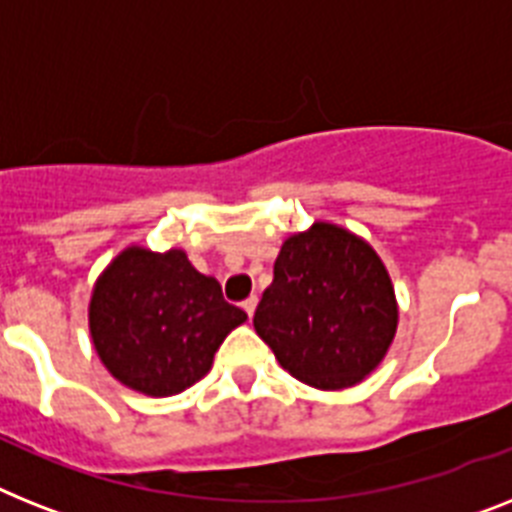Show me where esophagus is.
<instances>
[{"label":"esophagus","instance_id":"obj_1","mask_svg":"<svg viewBox=\"0 0 512 512\" xmlns=\"http://www.w3.org/2000/svg\"><path fill=\"white\" fill-rule=\"evenodd\" d=\"M256 303H259V298H256V295L246 298V301H243V311H246L248 316H253V311H256Z\"/></svg>","mask_w":512,"mask_h":512}]
</instances>
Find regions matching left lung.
<instances>
[{"instance_id": "obj_1", "label": "left lung", "mask_w": 512, "mask_h": 512, "mask_svg": "<svg viewBox=\"0 0 512 512\" xmlns=\"http://www.w3.org/2000/svg\"><path fill=\"white\" fill-rule=\"evenodd\" d=\"M253 327L295 379L342 390L379 366L398 329V303L366 240L316 222L282 243Z\"/></svg>"}]
</instances>
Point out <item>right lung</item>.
Instances as JSON below:
<instances>
[{"label":"right lung","mask_w":512,"mask_h":512,"mask_svg":"<svg viewBox=\"0 0 512 512\" xmlns=\"http://www.w3.org/2000/svg\"><path fill=\"white\" fill-rule=\"evenodd\" d=\"M248 316L183 251H122L91 295L88 324L114 379L151 398L188 390Z\"/></svg>","instance_id":"add662e5"}]
</instances>
